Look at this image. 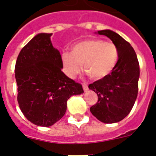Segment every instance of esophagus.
<instances>
[{"label": "esophagus", "instance_id": "34e87169", "mask_svg": "<svg viewBox=\"0 0 156 156\" xmlns=\"http://www.w3.org/2000/svg\"><path fill=\"white\" fill-rule=\"evenodd\" d=\"M82 87H83V89H84V91H87L88 90V86L87 84H85V83H84V84H82Z\"/></svg>", "mask_w": 156, "mask_h": 156}]
</instances>
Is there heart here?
<instances>
[{
    "mask_svg": "<svg viewBox=\"0 0 156 156\" xmlns=\"http://www.w3.org/2000/svg\"><path fill=\"white\" fill-rule=\"evenodd\" d=\"M119 59L117 47L112 42L98 38L78 42L72 46V53L64 51L62 62L65 72L74 78L84 66L86 74L93 79L107 76L113 70Z\"/></svg>",
    "mask_w": 156,
    "mask_h": 156,
    "instance_id": "1",
    "label": "heart"
}]
</instances>
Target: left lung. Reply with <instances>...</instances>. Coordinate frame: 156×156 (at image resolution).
<instances>
[{
    "label": "left lung",
    "mask_w": 156,
    "mask_h": 156,
    "mask_svg": "<svg viewBox=\"0 0 156 156\" xmlns=\"http://www.w3.org/2000/svg\"><path fill=\"white\" fill-rule=\"evenodd\" d=\"M97 33L111 39L119 50V59L107 76L88 86L98 96V101L90 108V111L103 123H115L126 117L136 101L139 62L131 45L119 34L111 30H102Z\"/></svg>",
    "instance_id": "obj_1"
}]
</instances>
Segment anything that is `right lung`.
<instances>
[{
  "instance_id": "obj_1",
  "label": "right lung",
  "mask_w": 156,
  "mask_h": 156,
  "mask_svg": "<svg viewBox=\"0 0 156 156\" xmlns=\"http://www.w3.org/2000/svg\"><path fill=\"white\" fill-rule=\"evenodd\" d=\"M51 35L34 36L19 53L15 66L19 106L28 120L42 127L62 119L67 100L84 93L81 84L61 71L62 57L52 44Z\"/></svg>"
}]
</instances>
